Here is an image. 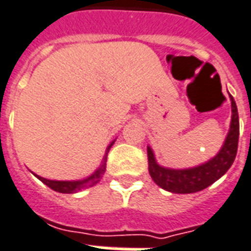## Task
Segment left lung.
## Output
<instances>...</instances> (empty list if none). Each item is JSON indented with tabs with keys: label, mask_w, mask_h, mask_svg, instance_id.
<instances>
[{
	"label": "left lung",
	"mask_w": 251,
	"mask_h": 251,
	"mask_svg": "<svg viewBox=\"0 0 251 251\" xmlns=\"http://www.w3.org/2000/svg\"><path fill=\"white\" fill-rule=\"evenodd\" d=\"M231 100V123L228 134L219 152L207 162L188 169H172L161 166L155 159L150 146L147 147L149 172L152 181L162 189L172 193H195L202 191L216 179H219L231 168L236 157L239 139V116L232 96Z\"/></svg>",
	"instance_id": "8db88e82"
}]
</instances>
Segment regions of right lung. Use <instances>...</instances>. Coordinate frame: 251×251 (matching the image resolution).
Segmentation results:
<instances>
[{
	"mask_svg": "<svg viewBox=\"0 0 251 251\" xmlns=\"http://www.w3.org/2000/svg\"><path fill=\"white\" fill-rule=\"evenodd\" d=\"M115 143V140L109 143V146L106 147L105 154H104V158H102V161H101V165L97 168V170L94 172L93 174H90L89 177L83 179H77V181H55V179H47L43 178V177H40V176H37L35 174L37 178L40 179L43 184L51 188L52 191L55 192H59V193H75V192L82 191V189H86V188H90V186L96 185L101 178H102V176L105 173V168H106V155H108V152L111 150V147Z\"/></svg>",
	"mask_w": 251,
	"mask_h": 251,
	"instance_id": "obj_1",
	"label": "right lung"
}]
</instances>
